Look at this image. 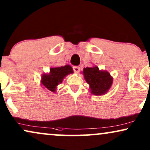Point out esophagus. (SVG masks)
Returning <instances> with one entry per match:
<instances>
[{"label":"esophagus","mask_w":150,"mask_h":150,"mask_svg":"<svg viewBox=\"0 0 150 150\" xmlns=\"http://www.w3.org/2000/svg\"><path fill=\"white\" fill-rule=\"evenodd\" d=\"M73 69L74 72H75V73H79V70H80V69H79V66H73Z\"/></svg>","instance_id":"obj_1"}]
</instances>
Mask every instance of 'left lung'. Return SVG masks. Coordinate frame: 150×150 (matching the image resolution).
<instances>
[{
	"label": "left lung",
	"mask_w": 150,
	"mask_h": 150,
	"mask_svg": "<svg viewBox=\"0 0 150 150\" xmlns=\"http://www.w3.org/2000/svg\"><path fill=\"white\" fill-rule=\"evenodd\" d=\"M82 73L85 80L90 86L91 93L96 96L105 94L112 85L113 77L109 72L100 71L98 66L84 68Z\"/></svg>",
	"instance_id": "left-lung-1"
}]
</instances>
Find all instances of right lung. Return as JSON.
Returning a JSON list of instances; mask_svg holds the SVG:
<instances>
[{"mask_svg":"<svg viewBox=\"0 0 150 150\" xmlns=\"http://www.w3.org/2000/svg\"><path fill=\"white\" fill-rule=\"evenodd\" d=\"M73 73V70L69 65L50 68V73L42 75L41 82L46 90L55 92L57 86L58 84H61L64 77Z\"/></svg>","mask_w":150,"mask_h":150,"instance_id":"1","label":"right lung"}]
</instances>
